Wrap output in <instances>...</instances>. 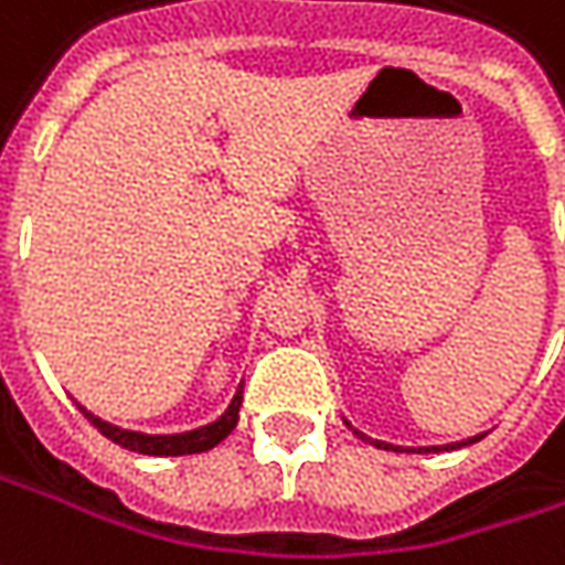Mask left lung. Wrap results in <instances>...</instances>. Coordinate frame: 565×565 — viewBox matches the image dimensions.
I'll return each mask as SVG.
<instances>
[{"instance_id":"8db88e82","label":"left lung","mask_w":565,"mask_h":565,"mask_svg":"<svg viewBox=\"0 0 565 565\" xmlns=\"http://www.w3.org/2000/svg\"><path fill=\"white\" fill-rule=\"evenodd\" d=\"M345 425H349L354 437H361V440H364V444H370V447L392 449V452H449V449L471 447V444H477V440H483V437H487V431H480V434H475V437H465V440H452V444H444V447H394V444H385V440H373L370 434L358 431V428H354L351 422H345Z\"/></svg>"}]
</instances>
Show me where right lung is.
I'll return each mask as SVG.
<instances>
[{
	"label": "right lung",
	"mask_w": 565,
	"mask_h": 565,
	"mask_svg": "<svg viewBox=\"0 0 565 565\" xmlns=\"http://www.w3.org/2000/svg\"><path fill=\"white\" fill-rule=\"evenodd\" d=\"M242 385L232 397V404L223 409V416H216L214 422L201 425V428H192V431L180 434H146V431H131V428H121V425H113V422L94 416L90 409L78 404V409L85 413V419L97 428V431L109 437L118 447L131 449V452H143V456H192V452H207L214 449L220 440H226L232 428L238 425V409H242Z\"/></svg>",
	"instance_id": "add662e5"
}]
</instances>
